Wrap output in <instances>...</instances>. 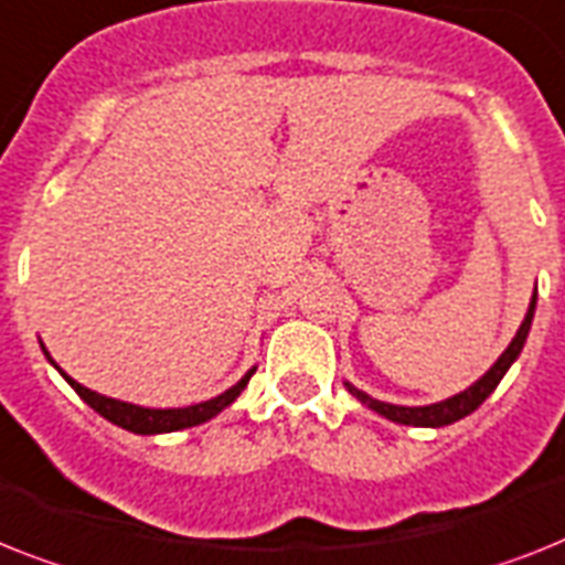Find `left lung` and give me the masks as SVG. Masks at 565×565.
<instances>
[{
	"label": "left lung",
	"instance_id": "left-lung-1",
	"mask_svg": "<svg viewBox=\"0 0 565 565\" xmlns=\"http://www.w3.org/2000/svg\"><path fill=\"white\" fill-rule=\"evenodd\" d=\"M534 310H536V287H534V296H531V305H529V313H525V319H522L520 330H516V337L511 339V345L502 351V356H499L493 365H490V371L484 374V377H479L470 388H465V392L452 394V397H447V401L441 403H429V406H394V403H383V401H374L371 394L360 392L356 386H351V383H345V388L351 394H354L356 401L362 403V406H369V409H374L377 415L388 417V420H394V424H406V426H449L456 424V420H461V417H467L470 412H476L481 406V403L488 401L490 394H493V388L499 386V380L505 377L508 369H511L513 362H516V356L522 354V345H525V339H529V330H531V322H534Z\"/></svg>",
	"mask_w": 565,
	"mask_h": 565
}]
</instances>
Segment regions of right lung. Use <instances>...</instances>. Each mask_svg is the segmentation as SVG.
I'll return each mask as SVG.
<instances>
[{
    "mask_svg": "<svg viewBox=\"0 0 565 565\" xmlns=\"http://www.w3.org/2000/svg\"><path fill=\"white\" fill-rule=\"evenodd\" d=\"M40 345H43V342H40ZM45 356H49V351H45ZM49 362L54 365L52 356H49ZM54 369L60 371V365H54ZM60 374H63V380H66L68 386L81 394V401L89 403L92 409L98 412L100 417H107L109 424L121 426V429L136 435H159V433H179V429L205 424V420H211L214 415H220L226 406H232V403L237 401V394L246 388V383H249V377L255 374V369L246 371L235 386L226 388V392L217 394V397H211V401L205 403H194V406H185V409H148V406L124 403V401H116V397H107V394H98V392H92V388L81 386L77 380L68 377L66 371H60Z\"/></svg>",
    "mask_w": 565,
    "mask_h": 565,
    "instance_id": "add662e5",
    "label": "right lung"
}]
</instances>
